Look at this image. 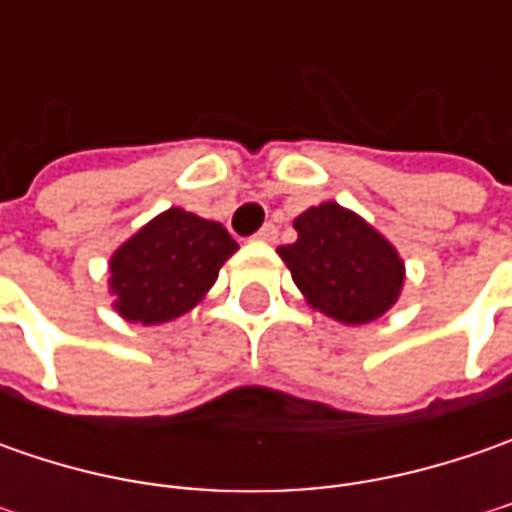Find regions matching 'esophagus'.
<instances>
[{
    "label": "esophagus",
    "mask_w": 512,
    "mask_h": 512,
    "mask_svg": "<svg viewBox=\"0 0 512 512\" xmlns=\"http://www.w3.org/2000/svg\"><path fill=\"white\" fill-rule=\"evenodd\" d=\"M276 236H279V230H276V225H265L253 239L256 242H276Z\"/></svg>",
    "instance_id": "1"
}]
</instances>
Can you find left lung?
Returning <instances> with one entry per match:
<instances>
[{"instance_id": "1", "label": "left lung", "mask_w": 512, "mask_h": 512, "mask_svg": "<svg viewBox=\"0 0 512 512\" xmlns=\"http://www.w3.org/2000/svg\"><path fill=\"white\" fill-rule=\"evenodd\" d=\"M299 239L279 247L307 305L344 325H367L396 305L404 262L396 247L353 210L322 202L296 216Z\"/></svg>"}]
</instances>
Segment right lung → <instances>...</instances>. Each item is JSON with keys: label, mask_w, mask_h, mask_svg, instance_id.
<instances>
[{"label": "right lung", "mask_w": 512, "mask_h": 512, "mask_svg": "<svg viewBox=\"0 0 512 512\" xmlns=\"http://www.w3.org/2000/svg\"><path fill=\"white\" fill-rule=\"evenodd\" d=\"M236 250L219 222L170 207L110 256L113 307L133 325L173 322L205 299Z\"/></svg>", "instance_id": "obj_1"}]
</instances>
